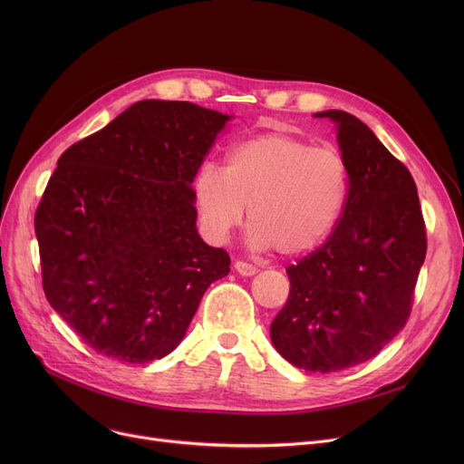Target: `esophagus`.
Returning <instances> with one entry per match:
<instances>
[{
	"label": "esophagus",
	"instance_id": "1",
	"mask_svg": "<svg viewBox=\"0 0 464 464\" xmlns=\"http://www.w3.org/2000/svg\"><path fill=\"white\" fill-rule=\"evenodd\" d=\"M235 271L240 275V276H254L257 273V266L256 265H250L246 261H235Z\"/></svg>",
	"mask_w": 464,
	"mask_h": 464
}]
</instances>
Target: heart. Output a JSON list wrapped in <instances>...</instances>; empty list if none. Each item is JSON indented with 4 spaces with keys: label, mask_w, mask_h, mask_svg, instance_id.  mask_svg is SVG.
Here are the masks:
<instances>
[{
    "label": "heart",
    "mask_w": 464,
    "mask_h": 464,
    "mask_svg": "<svg viewBox=\"0 0 464 464\" xmlns=\"http://www.w3.org/2000/svg\"><path fill=\"white\" fill-rule=\"evenodd\" d=\"M348 191V165L336 149L278 131L237 142L224 169L208 163L193 179L199 224L212 242H224L250 207L252 245L287 257L324 245Z\"/></svg>",
    "instance_id": "obj_1"
}]
</instances>
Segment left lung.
<instances>
[{
	"label": "left lung",
	"mask_w": 464,
	"mask_h": 464,
	"mask_svg": "<svg viewBox=\"0 0 464 464\" xmlns=\"http://www.w3.org/2000/svg\"><path fill=\"white\" fill-rule=\"evenodd\" d=\"M314 116L336 124L348 201L324 245L285 269L291 289L271 340L295 367L336 372L372 359L406 325L427 233L416 182L374 131L344 111Z\"/></svg>",
	"instance_id": "left-lung-1"
}]
</instances>
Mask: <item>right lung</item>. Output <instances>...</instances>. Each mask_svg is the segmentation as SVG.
I'll list each match as a JSON object with an SVG mask.
<instances>
[{"label":"right lung","mask_w":464,"mask_h":464,"mask_svg":"<svg viewBox=\"0 0 464 464\" xmlns=\"http://www.w3.org/2000/svg\"><path fill=\"white\" fill-rule=\"evenodd\" d=\"M231 116L144 100L60 156L35 212L43 289L97 353L173 352L229 256L198 233L193 179Z\"/></svg>","instance_id":"right-lung-1"}]
</instances>
